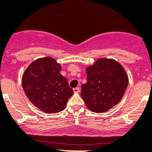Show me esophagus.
<instances>
[{
    "instance_id": "esophagus-1",
    "label": "esophagus",
    "mask_w": 152,
    "mask_h": 152,
    "mask_svg": "<svg viewBox=\"0 0 152 152\" xmlns=\"http://www.w3.org/2000/svg\"><path fill=\"white\" fill-rule=\"evenodd\" d=\"M73 92L74 93H79V88H75L73 89Z\"/></svg>"
}]
</instances>
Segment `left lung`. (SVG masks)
<instances>
[{
	"mask_svg": "<svg viewBox=\"0 0 152 152\" xmlns=\"http://www.w3.org/2000/svg\"><path fill=\"white\" fill-rule=\"evenodd\" d=\"M87 82L81 96L92 112L103 113L117 105L124 96L129 76L121 64L113 58H100L86 67Z\"/></svg>",
	"mask_w": 152,
	"mask_h": 152,
	"instance_id": "obj_1",
	"label": "left lung"
}]
</instances>
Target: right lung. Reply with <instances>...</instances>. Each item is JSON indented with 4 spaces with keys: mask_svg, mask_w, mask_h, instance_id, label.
I'll use <instances>...</instances> for the list:
<instances>
[{
    "mask_svg": "<svg viewBox=\"0 0 152 152\" xmlns=\"http://www.w3.org/2000/svg\"><path fill=\"white\" fill-rule=\"evenodd\" d=\"M55 58H39L32 61L22 76V87L32 104L45 113H55L65 108L73 91Z\"/></svg>",
    "mask_w": 152,
    "mask_h": 152,
    "instance_id": "add662e5",
    "label": "right lung"
}]
</instances>
